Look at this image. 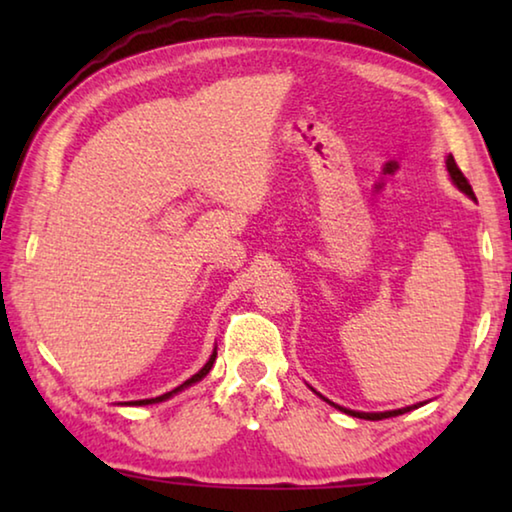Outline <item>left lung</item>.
<instances>
[{
  "instance_id": "8db88e82",
  "label": "left lung",
  "mask_w": 512,
  "mask_h": 512,
  "mask_svg": "<svg viewBox=\"0 0 512 512\" xmlns=\"http://www.w3.org/2000/svg\"><path fill=\"white\" fill-rule=\"evenodd\" d=\"M447 171H449V176H452L454 185H456L458 189H461V192H465L467 196H470V198H474L472 185L467 183V178L463 176V171L458 169L454 155H447ZM329 404H332V402H329ZM334 406H336V404H334ZM339 409H341V406H339ZM411 409H413V406H406V409H397V411H386V413H359V411H348V409H341V411L354 415V418H363V420H384V418H393V415H402V413L411 411Z\"/></svg>"
}]
</instances>
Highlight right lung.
<instances>
[{"instance_id":"1","label":"right lung","mask_w":512,"mask_h":512,"mask_svg":"<svg viewBox=\"0 0 512 512\" xmlns=\"http://www.w3.org/2000/svg\"><path fill=\"white\" fill-rule=\"evenodd\" d=\"M214 359H216V350L212 352V357H210V361H207V363H205V366H203L201 370H198L194 377H189L187 381H183V384H180L178 388H173V391H169V393H164V395H160V397H151V400H137V402H133V406H135V404H137V406H142V404H155V402H164V400H169V397H171V395H176V393H180V391H183V388H187V386H192V384H196V381H201V379H203V377L207 375V372H210V370H212V363H214Z\"/></svg>"}]
</instances>
